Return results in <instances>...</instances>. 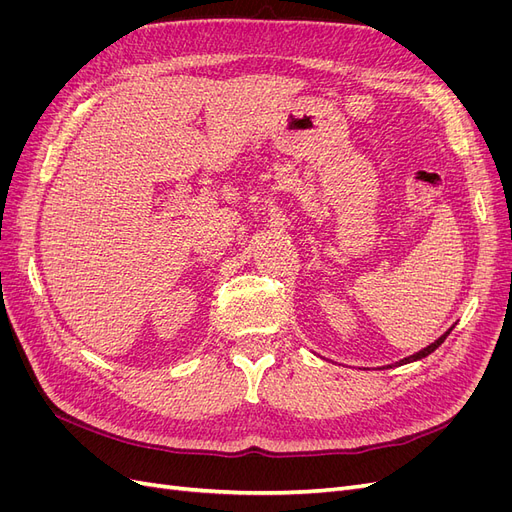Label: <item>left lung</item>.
Listing matches in <instances>:
<instances>
[{
	"mask_svg": "<svg viewBox=\"0 0 512 512\" xmlns=\"http://www.w3.org/2000/svg\"><path fill=\"white\" fill-rule=\"evenodd\" d=\"M451 331H453V329H448V331H446V333H444V335H442V337H438V339H436V342H433V344H431V346H427V348H423V350H421V352H416V354H412V356H408V359H401V361H399V363H397V365H404V363H412V361H418V359H423V356H427V354H431V352H433V350H436V348H440V346H442V342H444V339H446V337H448V333H451Z\"/></svg>",
	"mask_w": 512,
	"mask_h": 512,
	"instance_id": "left-lung-1",
	"label": "left lung"
}]
</instances>
